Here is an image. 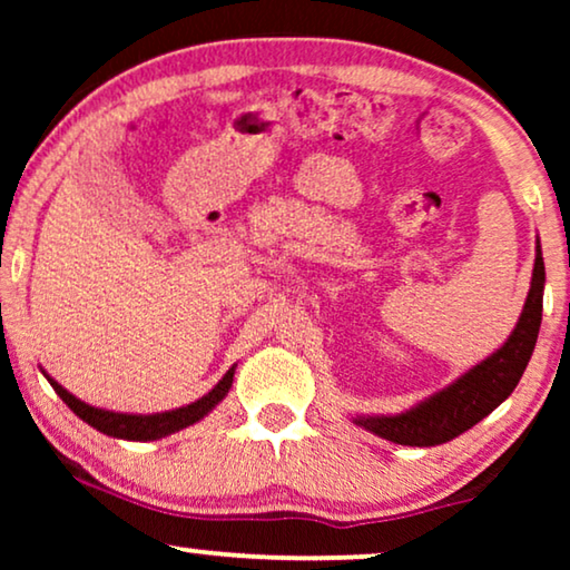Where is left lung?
<instances>
[{
    "instance_id": "left-lung-1",
    "label": "left lung",
    "mask_w": 570,
    "mask_h": 570,
    "mask_svg": "<svg viewBox=\"0 0 570 570\" xmlns=\"http://www.w3.org/2000/svg\"><path fill=\"white\" fill-rule=\"evenodd\" d=\"M542 293H544V262L542 246L537 238L534 269L529 293L521 308L519 322L501 347L493 350L470 371L451 381L439 392L420 400L396 415H353V423L379 439L402 446H435L470 431L482 417H488L498 404L505 402L517 389L529 357L534 353L537 334L542 324Z\"/></svg>"
}]
</instances>
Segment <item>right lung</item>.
<instances>
[{"label":"right lung","mask_w":570,"mask_h":570,"mask_svg":"<svg viewBox=\"0 0 570 570\" xmlns=\"http://www.w3.org/2000/svg\"><path fill=\"white\" fill-rule=\"evenodd\" d=\"M41 373L46 376V381L53 386V392L65 400L67 407L72 410L75 415L82 420V423L96 428V431L111 435V439H124V441H160L170 433H178V431H184V428L205 420L209 412H213L217 404L228 396L236 365H230L228 373H225V376L217 381V384L209 389L205 396H199L197 402L186 404V407L153 412V415H135V412H116V410L96 407V404L82 402L80 396L67 392V389L61 386L57 379H51L43 368H41Z\"/></svg>","instance_id":"1"}]
</instances>
